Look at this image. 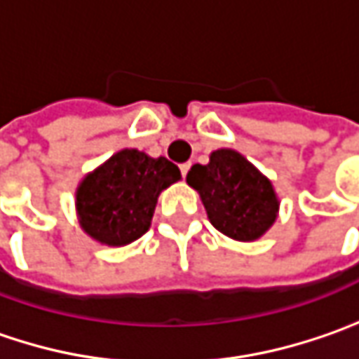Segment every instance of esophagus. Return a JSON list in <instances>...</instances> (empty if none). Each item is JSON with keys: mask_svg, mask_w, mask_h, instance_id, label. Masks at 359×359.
<instances>
[{"mask_svg": "<svg viewBox=\"0 0 359 359\" xmlns=\"http://www.w3.org/2000/svg\"><path fill=\"white\" fill-rule=\"evenodd\" d=\"M191 170V162H184V164H180V172H182V177H187V172Z\"/></svg>", "mask_w": 359, "mask_h": 359, "instance_id": "34e87169", "label": "esophagus"}]
</instances>
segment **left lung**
Wrapping results in <instances>:
<instances>
[{
    "label": "left lung",
    "mask_w": 359,
    "mask_h": 359,
    "mask_svg": "<svg viewBox=\"0 0 359 359\" xmlns=\"http://www.w3.org/2000/svg\"><path fill=\"white\" fill-rule=\"evenodd\" d=\"M187 182L201 195L213 227L231 240L254 242L276 222L280 203L272 182L231 148L211 152L207 164H195Z\"/></svg>",
    "instance_id": "1"
}]
</instances>
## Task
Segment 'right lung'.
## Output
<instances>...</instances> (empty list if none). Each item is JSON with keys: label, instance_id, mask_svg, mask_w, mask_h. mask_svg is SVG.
I'll return each mask as SVG.
<instances>
[{"label": "right lung", "instance_id": "1", "mask_svg": "<svg viewBox=\"0 0 359 359\" xmlns=\"http://www.w3.org/2000/svg\"><path fill=\"white\" fill-rule=\"evenodd\" d=\"M180 180L177 164L123 148L81 180L76 215L83 231L105 245H128L148 229L158 195Z\"/></svg>", "mask_w": 359, "mask_h": 359}]
</instances>
